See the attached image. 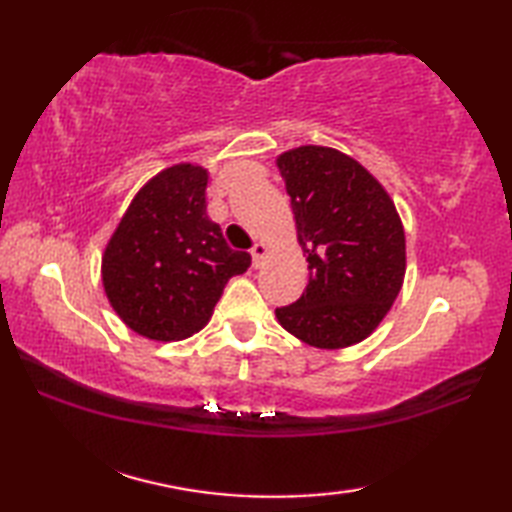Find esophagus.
<instances>
[{"label":"esophagus","instance_id":"1","mask_svg":"<svg viewBox=\"0 0 512 512\" xmlns=\"http://www.w3.org/2000/svg\"><path fill=\"white\" fill-rule=\"evenodd\" d=\"M268 253H270L268 244H262V242L255 244V246H253V250H250V255H253V266H255V268H262V266H264V262H266Z\"/></svg>","mask_w":512,"mask_h":512}]
</instances>
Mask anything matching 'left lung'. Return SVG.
Masks as SVG:
<instances>
[{
  "mask_svg": "<svg viewBox=\"0 0 512 512\" xmlns=\"http://www.w3.org/2000/svg\"><path fill=\"white\" fill-rule=\"evenodd\" d=\"M308 262V286L277 308L281 328L319 350L361 343L405 279V228L394 200L361 162L303 145L277 158Z\"/></svg>",
  "mask_w": 512,
  "mask_h": 512,
  "instance_id": "8db88e82",
  "label": "left lung"
}]
</instances>
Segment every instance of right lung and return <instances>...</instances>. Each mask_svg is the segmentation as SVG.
<instances>
[{
    "label": "right lung",
    "mask_w": 512,
    "mask_h": 512,
    "mask_svg": "<svg viewBox=\"0 0 512 512\" xmlns=\"http://www.w3.org/2000/svg\"><path fill=\"white\" fill-rule=\"evenodd\" d=\"M209 171L167 167L129 204L105 246L101 275L121 321L154 341H180L209 323L228 279L250 255L226 244L206 215Z\"/></svg>",
    "instance_id": "1"
}]
</instances>
